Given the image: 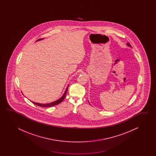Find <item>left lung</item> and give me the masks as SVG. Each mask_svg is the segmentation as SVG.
<instances>
[{"instance_id":"left-lung-1","label":"left lung","mask_w":156,"mask_h":156,"mask_svg":"<svg viewBox=\"0 0 156 156\" xmlns=\"http://www.w3.org/2000/svg\"><path fill=\"white\" fill-rule=\"evenodd\" d=\"M126 44H127V45H128V46H129V47H132V46H130V44L129 43H126Z\"/></svg>"}]
</instances>
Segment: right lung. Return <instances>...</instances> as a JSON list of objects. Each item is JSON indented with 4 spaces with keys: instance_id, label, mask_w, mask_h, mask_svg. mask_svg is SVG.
<instances>
[{
    "instance_id": "obj_1",
    "label": "right lung",
    "mask_w": 156,
    "mask_h": 156,
    "mask_svg": "<svg viewBox=\"0 0 156 156\" xmlns=\"http://www.w3.org/2000/svg\"><path fill=\"white\" fill-rule=\"evenodd\" d=\"M43 40V38L39 39V40H37V41H41V40ZM68 87H69V85L67 87L66 89L65 90V93L63 94V95L62 96V97H61V98H60L59 99L57 100L56 101H53L52 103H48V104H40V103H34V102H33V101H32V102L33 104H36L37 105H38V106H41V107H44V108H50V107H52V106L58 105V104H59L60 103H61V102L63 101V100H64V99H65V96L66 95V93L67 91V90H68Z\"/></svg>"
}]
</instances>
